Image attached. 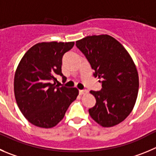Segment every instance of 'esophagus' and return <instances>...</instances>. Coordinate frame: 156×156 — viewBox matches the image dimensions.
<instances>
[{
    "label": "esophagus",
    "mask_w": 156,
    "mask_h": 156,
    "mask_svg": "<svg viewBox=\"0 0 156 156\" xmlns=\"http://www.w3.org/2000/svg\"><path fill=\"white\" fill-rule=\"evenodd\" d=\"M80 94H86V93H88V90L87 89H83V90H80Z\"/></svg>",
    "instance_id": "34e87169"
}]
</instances>
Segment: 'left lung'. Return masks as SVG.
Listing matches in <instances>:
<instances>
[{
	"label": "left lung",
	"mask_w": 156,
	"mask_h": 156,
	"mask_svg": "<svg viewBox=\"0 0 156 156\" xmlns=\"http://www.w3.org/2000/svg\"><path fill=\"white\" fill-rule=\"evenodd\" d=\"M102 83L91 90L96 105L90 115L103 127L120 123L130 114L139 91V76L133 59L124 47L109 35L89 36L76 42Z\"/></svg>",
	"instance_id": "obj_1"
}]
</instances>
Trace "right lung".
Here are the masks:
<instances>
[{
    "mask_svg": "<svg viewBox=\"0 0 156 156\" xmlns=\"http://www.w3.org/2000/svg\"><path fill=\"white\" fill-rule=\"evenodd\" d=\"M74 42L39 43L27 50L20 60L14 76V95L25 118L41 128H52L64 117L68 107L76 99V88L59 87L63 82L62 60Z\"/></svg>",
    "mask_w": 156,
    "mask_h": 156,
    "instance_id": "right-lung-1",
    "label": "right lung"
}]
</instances>
